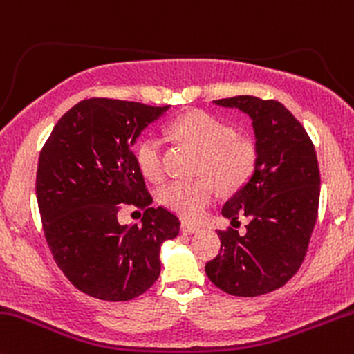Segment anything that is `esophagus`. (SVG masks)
<instances>
[{
    "instance_id": "1",
    "label": "esophagus",
    "mask_w": 354,
    "mask_h": 354,
    "mask_svg": "<svg viewBox=\"0 0 354 354\" xmlns=\"http://www.w3.org/2000/svg\"><path fill=\"white\" fill-rule=\"evenodd\" d=\"M180 232L184 233V235H191V233L199 232V227L187 223V221H182V223H180Z\"/></svg>"
}]
</instances>
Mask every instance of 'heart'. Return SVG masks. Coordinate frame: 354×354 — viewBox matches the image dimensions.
Segmentation results:
<instances>
[{
    "label": "heart",
    "mask_w": 354,
    "mask_h": 354,
    "mask_svg": "<svg viewBox=\"0 0 354 354\" xmlns=\"http://www.w3.org/2000/svg\"><path fill=\"white\" fill-rule=\"evenodd\" d=\"M176 140L201 153L198 174L192 180H174L160 189L162 206L185 220H198L218 198L216 184L225 192H235L250 180L257 169L259 151L249 136L236 134L230 122L207 112L194 111L178 115L169 126ZM136 160L151 182L165 177L163 143L148 134L138 143Z\"/></svg>",
    "instance_id": "heart-1"
}]
</instances>
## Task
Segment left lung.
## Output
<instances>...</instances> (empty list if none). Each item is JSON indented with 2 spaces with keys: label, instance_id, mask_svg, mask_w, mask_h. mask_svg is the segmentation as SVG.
<instances>
[{
  "label": "left lung",
  "instance_id": "left-lung-1",
  "mask_svg": "<svg viewBox=\"0 0 354 354\" xmlns=\"http://www.w3.org/2000/svg\"><path fill=\"white\" fill-rule=\"evenodd\" d=\"M252 119L257 169L227 201L232 225L249 218L245 235L218 230L220 254L206 264L214 286L233 297H259L285 286L300 269L319 214L320 172L305 127L283 104L250 95L220 98Z\"/></svg>",
  "mask_w": 354,
  "mask_h": 354
}]
</instances>
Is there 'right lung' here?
Listing matches in <instances>:
<instances>
[{"instance_id": "1", "label": "right lung", "mask_w": 354, "mask_h": 354, "mask_svg": "<svg viewBox=\"0 0 354 354\" xmlns=\"http://www.w3.org/2000/svg\"><path fill=\"white\" fill-rule=\"evenodd\" d=\"M170 105L92 97L57 121L39 155L35 194L44 235L73 286L105 301L143 295L160 276V245L178 235V218L151 206L133 143ZM124 205L144 223L122 227Z\"/></svg>"}]
</instances>
